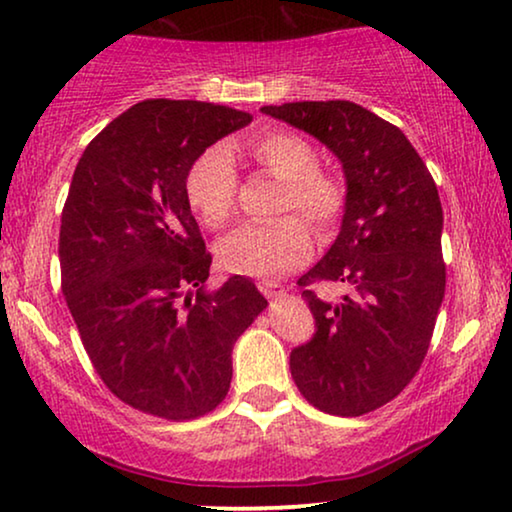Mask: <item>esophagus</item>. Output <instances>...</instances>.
<instances>
[{"label": "esophagus", "mask_w": 512, "mask_h": 512, "mask_svg": "<svg viewBox=\"0 0 512 512\" xmlns=\"http://www.w3.org/2000/svg\"><path fill=\"white\" fill-rule=\"evenodd\" d=\"M257 287H259V292H262L264 297H269V299L283 297V292H285V287L276 283V280H259Z\"/></svg>", "instance_id": "1"}]
</instances>
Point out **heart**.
I'll return each mask as SVG.
<instances>
[{"instance_id":"b5f03b06","label":"heart","mask_w":512,"mask_h":512,"mask_svg":"<svg viewBox=\"0 0 512 512\" xmlns=\"http://www.w3.org/2000/svg\"><path fill=\"white\" fill-rule=\"evenodd\" d=\"M241 150L253 157L266 174L283 181L276 213L297 211L320 236H329L343 218L348 192L338 176L318 167V150L301 134L276 129L257 134ZM236 164L225 146H211L192 162L185 176V199L206 227H225L234 213ZM313 250L311 229L299 215L243 225L218 241L215 255L225 271L266 278L297 269Z\"/></svg>"}]
</instances>
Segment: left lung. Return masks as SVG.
Segmentation results:
<instances>
[{"label":"left lung","instance_id":"8db88e82","mask_svg":"<svg viewBox=\"0 0 512 512\" xmlns=\"http://www.w3.org/2000/svg\"><path fill=\"white\" fill-rule=\"evenodd\" d=\"M338 157L348 187L341 232L299 278L315 334L290 355L308 403L357 417L392 401L420 369L445 294L443 208L427 164L399 127L343 102L262 106ZM343 282L338 302L307 285Z\"/></svg>","mask_w":512,"mask_h":512}]
</instances>
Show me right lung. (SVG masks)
Here are the masks:
<instances>
[{"label":"right lung","mask_w":512,"mask_h":512,"mask_svg":"<svg viewBox=\"0 0 512 512\" xmlns=\"http://www.w3.org/2000/svg\"><path fill=\"white\" fill-rule=\"evenodd\" d=\"M253 115L148 99L76 164L60 227L62 292L104 385L141 413L194 420L232 383V348L266 299L248 278L206 290L211 253L185 199L192 162Z\"/></svg>","instance_id":"add662e5"}]
</instances>
